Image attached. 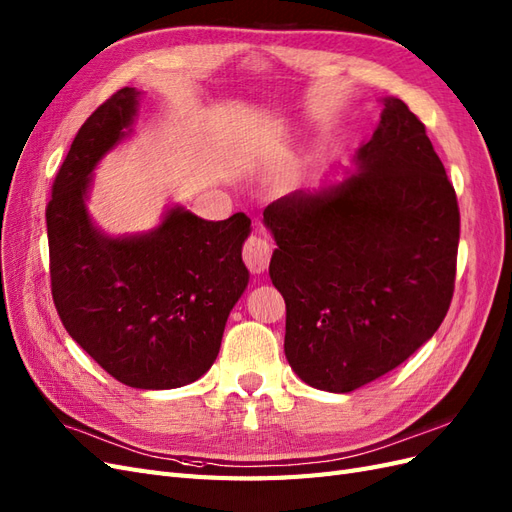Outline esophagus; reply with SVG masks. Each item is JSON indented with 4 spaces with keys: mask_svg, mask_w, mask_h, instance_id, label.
Returning <instances> with one entry per match:
<instances>
[{
    "mask_svg": "<svg viewBox=\"0 0 512 512\" xmlns=\"http://www.w3.org/2000/svg\"><path fill=\"white\" fill-rule=\"evenodd\" d=\"M271 252H273V247L265 237L252 235V237H247V241L243 245V262L252 273H260L269 267Z\"/></svg>",
    "mask_w": 512,
    "mask_h": 512,
    "instance_id": "1",
    "label": "esophagus"
}]
</instances>
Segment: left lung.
I'll list each match as a JSON object with an SVG mask.
<instances>
[{"mask_svg": "<svg viewBox=\"0 0 512 512\" xmlns=\"http://www.w3.org/2000/svg\"><path fill=\"white\" fill-rule=\"evenodd\" d=\"M354 166L342 183L265 209L277 243L269 275L286 301V359L329 393L404 363L438 331L455 290V188L406 102L384 98Z\"/></svg>", "mask_w": 512, "mask_h": 512, "instance_id": "obj_1", "label": "left lung"}]
</instances>
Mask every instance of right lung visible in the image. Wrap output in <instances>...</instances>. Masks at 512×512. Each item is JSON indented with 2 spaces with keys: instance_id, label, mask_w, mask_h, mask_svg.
Masks as SVG:
<instances>
[{
  "instance_id": "obj_1",
  "label": "right lung",
  "mask_w": 512,
  "mask_h": 512,
  "mask_svg": "<svg viewBox=\"0 0 512 512\" xmlns=\"http://www.w3.org/2000/svg\"><path fill=\"white\" fill-rule=\"evenodd\" d=\"M141 91L123 87L87 117L53 181L46 232L51 292L70 337L132 389H177L209 371L250 273L245 213L207 222L168 209L145 235L108 237L91 222V175L132 132Z\"/></svg>"
}]
</instances>
